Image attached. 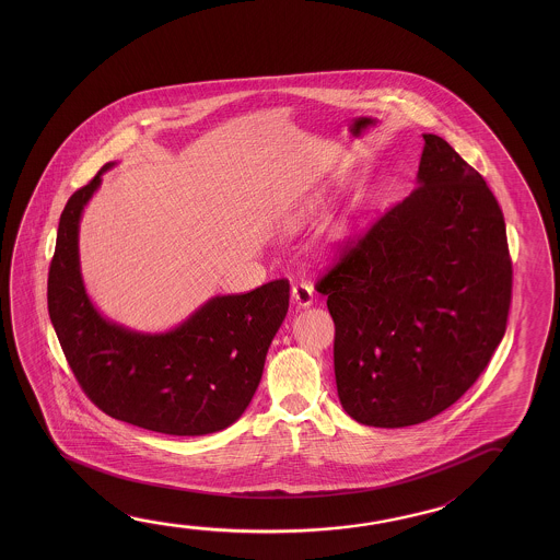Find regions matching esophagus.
Segmentation results:
<instances>
[{"label": "esophagus", "mask_w": 560, "mask_h": 560, "mask_svg": "<svg viewBox=\"0 0 560 560\" xmlns=\"http://www.w3.org/2000/svg\"><path fill=\"white\" fill-rule=\"evenodd\" d=\"M291 296H293L294 303L299 304V306H311L314 303V291H312V287L308 283L294 284Z\"/></svg>", "instance_id": "obj_1"}]
</instances>
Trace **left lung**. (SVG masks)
I'll return each instance as SVG.
<instances>
[{
	"mask_svg": "<svg viewBox=\"0 0 560 560\" xmlns=\"http://www.w3.org/2000/svg\"><path fill=\"white\" fill-rule=\"evenodd\" d=\"M418 187L318 279L336 324L339 402L406 428L457 402L502 341L512 303L504 214L482 175L423 135Z\"/></svg>",
	"mask_w": 560,
	"mask_h": 560,
	"instance_id": "1",
	"label": "left lung"
}]
</instances>
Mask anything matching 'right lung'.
Returning <instances> with one entry per match:
<instances>
[{"label":"right lung","instance_id":"right-lung-1","mask_svg":"<svg viewBox=\"0 0 560 560\" xmlns=\"http://www.w3.org/2000/svg\"><path fill=\"white\" fill-rule=\"evenodd\" d=\"M109 167L103 165L60 214L46 293L58 341L83 393L110 418L167 435L224 430L261 381L267 349L289 311V281L212 296L165 334L105 320L83 287L78 230Z\"/></svg>","mask_w":560,"mask_h":560}]
</instances>
